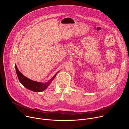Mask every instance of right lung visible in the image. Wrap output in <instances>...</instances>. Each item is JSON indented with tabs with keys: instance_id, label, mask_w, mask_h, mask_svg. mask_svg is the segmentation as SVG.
Wrapping results in <instances>:
<instances>
[{
	"instance_id": "obj_1",
	"label": "right lung",
	"mask_w": 129,
	"mask_h": 129,
	"mask_svg": "<svg viewBox=\"0 0 129 129\" xmlns=\"http://www.w3.org/2000/svg\"><path fill=\"white\" fill-rule=\"evenodd\" d=\"M15 68L17 77L20 83L27 89L35 92H41L46 89L47 88L48 86L49 85L51 81L54 79L57 73H58L57 72L49 82L46 83H41L32 81L25 77L20 72H19V70H18L16 65H15Z\"/></svg>"
}]
</instances>
